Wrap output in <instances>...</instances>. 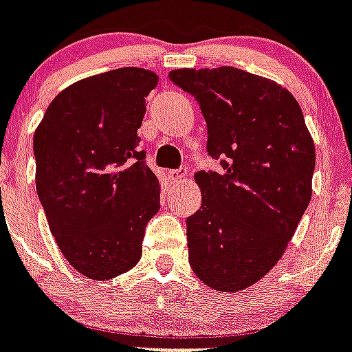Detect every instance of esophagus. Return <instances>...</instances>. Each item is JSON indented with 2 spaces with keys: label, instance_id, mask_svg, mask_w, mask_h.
<instances>
[{
  "label": "esophagus",
  "instance_id": "34e87169",
  "mask_svg": "<svg viewBox=\"0 0 352 352\" xmlns=\"http://www.w3.org/2000/svg\"><path fill=\"white\" fill-rule=\"evenodd\" d=\"M168 177H170V181H171V182H181V181H184L186 168H181V170H170V171H168Z\"/></svg>",
  "mask_w": 352,
  "mask_h": 352
}]
</instances>
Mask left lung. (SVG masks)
Listing matches in <instances>:
<instances>
[{
	"label": "left lung",
	"instance_id": "obj_1",
	"mask_svg": "<svg viewBox=\"0 0 352 352\" xmlns=\"http://www.w3.org/2000/svg\"><path fill=\"white\" fill-rule=\"evenodd\" d=\"M170 81L197 99L206 150L222 166L195 173L191 270L211 289H245L282 258L309 206L315 142L295 97L271 79L219 67L171 70Z\"/></svg>",
	"mask_w": 352,
	"mask_h": 352
}]
</instances>
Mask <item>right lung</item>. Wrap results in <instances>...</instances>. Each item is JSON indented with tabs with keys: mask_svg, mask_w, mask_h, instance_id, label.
Listing matches in <instances>:
<instances>
[{
	"mask_svg": "<svg viewBox=\"0 0 352 352\" xmlns=\"http://www.w3.org/2000/svg\"><path fill=\"white\" fill-rule=\"evenodd\" d=\"M157 81L135 67L81 79L57 94L34 133L37 197L61 253L88 278L130 271L161 208L159 181L137 148Z\"/></svg>",
	"mask_w": 352,
	"mask_h": 352,
	"instance_id": "obj_1",
	"label": "right lung"
}]
</instances>
